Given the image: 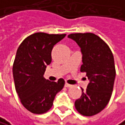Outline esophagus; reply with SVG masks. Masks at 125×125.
<instances>
[{
	"label": "esophagus",
	"instance_id": "obj_1",
	"mask_svg": "<svg viewBox=\"0 0 125 125\" xmlns=\"http://www.w3.org/2000/svg\"><path fill=\"white\" fill-rule=\"evenodd\" d=\"M71 86H72V85H71L70 84H68L67 83H65V87H66V88H70Z\"/></svg>",
	"mask_w": 125,
	"mask_h": 125
}]
</instances>
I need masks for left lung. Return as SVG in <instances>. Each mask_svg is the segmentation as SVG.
Returning <instances> with one entry per match:
<instances>
[{"label": "left lung", "mask_w": 125, "mask_h": 125, "mask_svg": "<svg viewBox=\"0 0 125 125\" xmlns=\"http://www.w3.org/2000/svg\"><path fill=\"white\" fill-rule=\"evenodd\" d=\"M81 49V72L86 73L89 83L82 89L80 98L75 102L76 110L84 116L95 115L105 108L111 98L115 79L113 54L99 36L92 33H72L68 36Z\"/></svg>", "instance_id": "obj_1"}]
</instances>
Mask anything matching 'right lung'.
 Segmentation results:
<instances>
[{
	"instance_id": "right-lung-1",
	"label": "right lung",
	"mask_w": 125,
	"mask_h": 125,
	"mask_svg": "<svg viewBox=\"0 0 125 125\" xmlns=\"http://www.w3.org/2000/svg\"><path fill=\"white\" fill-rule=\"evenodd\" d=\"M66 34L36 33L27 37L18 47L13 66L15 89L23 105L33 114L45 113L51 108L56 95L65 85L43 77L50 65L53 46Z\"/></svg>"
}]
</instances>
